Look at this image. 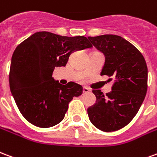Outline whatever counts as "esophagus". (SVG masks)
I'll return each instance as SVG.
<instances>
[{"label": "esophagus", "instance_id": "34e87169", "mask_svg": "<svg viewBox=\"0 0 157 157\" xmlns=\"http://www.w3.org/2000/svg\"><path fill=\"white\" fill-rule=\"evenodd\" d=\"M90 89H88L86 87H83V94H87V93H90Z\"/></svg>", "mask_w": 157, "mask_h": 157}]
</instances>
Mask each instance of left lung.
Here are the masks:
<instances>
[{
	"label": "left lung",
	"mask_w": 157,
	"mask_h": 157,
	"mask_svg": "<svg viewBox=\"0 0 157 157\" xmlns=\"http://www.w3.org/2000/svg\"><path fill=\"white\" fill-rule=\"evenodd\" d=\"M88 38L105 55L100 75L115 78L111 92L106 96L101 90H93L96 102L88 108V115L96 128L115 131L132 121L145 99L148 77L146 60L135 46L120 36L106 34Z\"/></svg>",
	"instance_id": "8db88e82"
}]
</instances>
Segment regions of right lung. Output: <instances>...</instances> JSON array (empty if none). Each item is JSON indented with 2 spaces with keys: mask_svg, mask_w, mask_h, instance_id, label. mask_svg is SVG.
I'll return each mask as SVG.
<instances>
[{
  "mask_svg": "<svg viewBox=\"0 0 157 157\" xmlns=\"http://www.w3.org/2000/svg\"><path fill=\"white\" fill-rule=\"evenodd\" d=\"M83 36H63L37 32L15 49L9 83L23 117L31 124L48 128L60 123L74 97L83 88L74 82L63 85L52 78L55 67H65L72 52L92 48Z\"/></svg>",
  "mask_w": 157,
  "mask_h": 157,
  "instance_id": "right-lung-1",
  "label": "right lung"
}]
</instances>
